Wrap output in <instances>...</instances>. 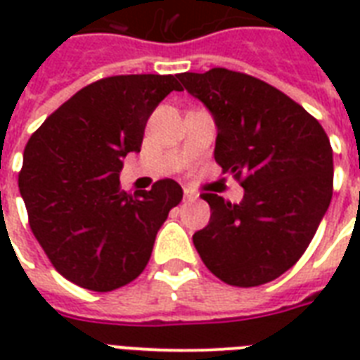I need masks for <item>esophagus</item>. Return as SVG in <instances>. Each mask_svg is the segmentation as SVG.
Masks as SVG:
<instances>
[{
  "label": "esophagus",
  "mask_w": 360,
  "mask_h": 360,
  "mask_svg": "<svg viewBox=\"0 0 360 360\" xmlns=\"http://www.w3.org/2000/svg\"><path fill=\"white\" fill-rule=\"evenodd\" d=\"M198 200V194L196 192L188 191V188H185V202H196Z\"/></svg>",
  "instance_id": "esophagus-1"
}]
</instances>
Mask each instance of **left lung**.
I'll return each instance as SVG.
<instances>
[{
  "label": "left lung",
  "instance_id": "left-lung-1",
  "mask_svg": "<svg viewBox=\"0 0 360 360\" xmlns=\"http://www.w3.org/2000/svg\"><path fill=\"white\" fill-rule=\"evenodd\" d=\"M179 80L213 114L214 160L245 188L240 203L203 192L211 220L194 246L226 284H267L299 262L329 209V138L301 104L250 75L217 67Z\"/></svg>",
  "mask_w": 360,
  "mask_h": 360
}]
</instances>
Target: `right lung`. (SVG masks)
Instances as JSON below:
<instances>
[{"instance_id":"obj_1","label":"right lung","mask_w":360,"mask_h":360,"mask_svg":"<svg viewBox=\"0 0 360 360\" xmlns=\"http://www.w3.org/2000/svg\"><path fill=\"white\" fill-rule=\"evenodd\" d=\"M183 91L172 75L103 78L59 106L31 134L18 186L30 228L59 274L91 291L138 278L155 237L183 188L160 179L151 191H121V158L140 153L158 103Z\"/></svg>"}]
</instances>
